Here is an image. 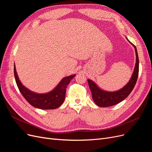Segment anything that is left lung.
Here are the masks:
<instances>
[{
    "label": "left lung",
    "mask_w": 152,
    "mask_h": 152,
    "mask_svg": "<svg viewBox=\"0 0 152 152\" xmlns=\"http://www.w3.org/2000/svg\"><path fill=\"white\" fill-rule=\"evenodd\" d=\"M127 39V38H126ZM129 42L130 41L127 39ZM134 48L136 52V64L134 71L128 83L122 89L116 91H107L99 88L95 82L90 79L87 80L90 90L94 103L100 107H108L117 104L125 99L134 89L138 77L139 58L135 45L130 42Z\"/></svg>",
    "instance_id": "1"
}]
</instances>
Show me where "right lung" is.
Returning <instances> with one entry per match:
<instances>
[{"instance_id": "add662e5", "label": "right lung", "mask_w": 152, "mask_h": 152, "mask_svg": "<svg viewBox=\"0 0 152 152\" xmlns=\"http://www.w3.org/2000/svg\"><path fill=\"white\" fill-rule=\"evenodd\" d=\"M14 73L16 84L23 96L34 107L42 110L56 109L60 107L65 101L67 86L76 75L74 74L64 77L51 91L40 94L30 91L22 84L17 74L15 65H14Z\"/></svg>"}]
</instances>
